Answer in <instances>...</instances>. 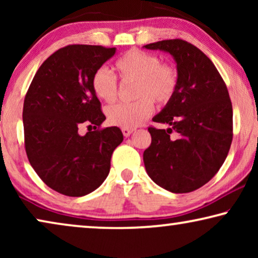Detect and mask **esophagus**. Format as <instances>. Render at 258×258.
Returning <instances> with one entry per match:
<instances>
[{
	"label": "esophagus",
	"mask_w": 258,
	"mask_h": 258,
	"mask_svg": "<svg viewBox=\"0 0 258 258\" xmlns=\"http://www.w3.org/2000/svg\"><path fill=\"white\" fill-rule=\"evenodd\" d=\"M134 132V129H129V128H122V133L123 135H124L125 137H128L132 135V133Z\"/></svg>",
	"instance_id": "1"
}]
</instances>
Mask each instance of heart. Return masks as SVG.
<instances>
[{
    "mask_svg": "<svg viewBox=\"0 0 258 258\" xmlns=\"http://www.w3.org/2000/svg\"><path fill=\"white\" fill-rule=\"evenodd\" d=\"M117 76L123 83H135L133 98L126 104L110 105L107 109L108 122L121 128L134 129L150 117L154 102L164 107L174 100L179 86L178 69L160 56L134 48L115 62ZM91 89L105 103L117 97V79L107 68H98L91 76Z\"/></svg>",
    "mask_w": 258,
    "mask_h": 258,
    "instance_id": "1",
    "label": "heart"
}]
</instances>
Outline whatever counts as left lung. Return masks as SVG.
<instances>
[{
    "instance_id": "obj_1",
    "label": "left lung",
    "mask_w": 258,
    "mask_h": 258,
    "mask_svg": "<svg viewBox=\"0 0 258 258\" xmlns=\"http://www.w3.org/2000/svg\"><path fill=\"white\" fill-rule=\"evenodd\" d=\"M144 47L171 54L179 73L174 100L153 118L170 128H148L146 170L165 190L194 191L217 174L230 149L232 104L227 86L211 59L189 42L174 38Z\"/></svg>"
}]
</instances>
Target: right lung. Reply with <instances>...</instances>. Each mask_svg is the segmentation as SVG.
I'll list each match as a JSON object with an SVG mask.
<instances>
[{"mask_svg": "<svg viewBox=\"0 0 258 258\" xmlns=\"http://www.w3.org/2000/svg\"><path fill=\"white\" fill-rule=\"evenodd\" d=\"M115 52V48L89 44L58 49L42 63L24 97L28 160L38 177L62 195L80 197L97 189L123 141L117 126L101 128L105 116L91 89L94 72ZM84 122L98 130L81 137Z\"/></svg>", "mask_w": 258, "mask_h": 258, "instance_id": "1", "label": "right lung"}]
</instances>
